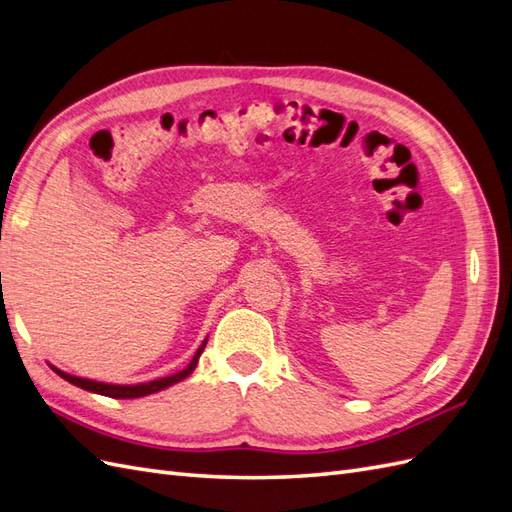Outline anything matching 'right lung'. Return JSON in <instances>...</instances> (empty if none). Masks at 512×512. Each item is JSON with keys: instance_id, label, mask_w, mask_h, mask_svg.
Instances as JSON below:
<instances>
[{"instance_id": "1", "label": "right lung", "mask_w": 512, "mask_h": 512, "mask_svg": "<svg viewBox=\"0 0 512 512\" xmlns=\"http://www.w3.org/2000/svg\"><path fill=\"white\" fill-rule=\"evenodd\" d=\"M207 346V339L203 342V346H200L194 354V359L190 361V365L177 371V374L173 376H166V378H158V380H151V382H143V384H108V382H96V380H87V378H79V376H72V374H66V371H61L57 367L51 365V369L55 371L57 376H61L64 380H68L70 384L74 386H81V389L89 391V393H98V395H104V397H115V399H136V397H145V395H151V393H158V391H164L168 389V386H173L177 382H181L183 378H188L192 371L196 369L198 365V359L200 354H203Z\"/></svg>"}]
</instances>
